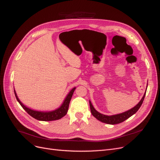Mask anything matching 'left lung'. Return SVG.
I'll return each mask as SVG.
<instances>
[{
  "label": "left lung",
  "instance_id": "obj_1",
  "mask_svg": "<svg viewBox=\"0 0 160 160\" xmlns=\"http://www.w3.org/2000/svg\"><path fill=\"white\" fill-rule=\"evenodd\" d=\"M147 87H148V85H147ZM146 92H145V93L143 96V98H142V99L140 100L139 102L136 105H135V107H133V108H132L127 111H125V112H123V113L113 115H104V114H102V113L98 112V111L94 108L93 105H92L91 102L89 101L91 112L92 115H93L97 119H98L99 121H100V122H103V123L110 124V125L120 123L124 122L125 120H126L127 119L130 118L131 116H132L133 114H135L137 112L138 109H139V108L141 107V105L143 101V99L145 98V96H146Z\"/></svg>",
  "mask_w": 160,
  "mask_h": 160
}]
</instances>
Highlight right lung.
Listing matches in <instances>:
<instances>
[{
	"instance_id": "1",
	"label": "right lung",
	"mask_w": 160,
	"mask_h": 160,
	"mask_svg": "<svg viewBox=\"0 0 160 160\" xmlns=\"http://www.w3.org/2000/svg\"><path fill=\"white\" fill-rule=\"evenodd\" d=\"M75 89H76V88H72L69 91V93L67 94V97L63 101V102H62V103L61 104V105L59 108H57L55 110L50 111H36V110H33L31 108H27V106H25L20 100H19L15 90H14V95H15V97L17 98V100L18 101V102L20 103V105L22 106V108L25 109L31 116H32L33 118H35V119H36L37 120H39V121L49 122V121H54V120L59 119L62 118V117H64V116L67 114V111H68V109H69L70 101L71 99L72 95V94H73L74 91Z\"/></svg>"
}]
</instances>
